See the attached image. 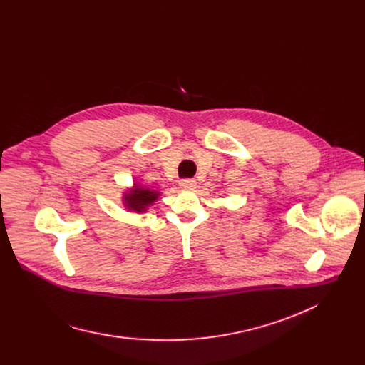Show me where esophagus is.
Returning <instances> with one entry per match:
<instances>
[{
	"instance_id": "34e87169",
	"label": "esophagus",
	"mask_w": 365,
	"mask_h": 365,
	"mask_svg": "<svg viewBox=\"0 0 365 365\" xmlns=\"http://www.w3.org/2000/svg\"><path fill=\"white\" fill-rule=\"evenodd\" d=\"M179 185H180V187H183V189H189V187H193V186L196 185V182H195L193 179H182Z\"/></svg>"
}]
</instances>
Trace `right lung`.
<instances>
[{"instance_id":"obj_1","label":"right lung","mask_w":365,"mask_h":365,"mask_svg":"<svg viewBox=\"0 0 365 365\" xmlns=\"http://www.w3.org/2000/svg\"><path fill=\"white\" fill-rule=\"evenodd\" d=\"M124 196H125L124 200L128 210H133L135 212H144L147 210V206L153 205L154 200H158L159 192L150 190L141 186H134V189Z\"/></svg>"}]
</instances>
